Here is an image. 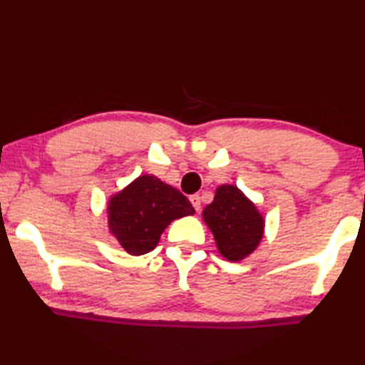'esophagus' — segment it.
I'll use <instances>...</instances> for the list:
<instances>
[{
  "label": "esophagus",
  "instance_id": "34e87169",
  "mask_svg": "<svg viewBox=\"0 0 365 365\" xmlns=\"http://www.w3.org/2000/svg\"><path fill=\"white\" fill-rule=\"evenodd\" d=\"M190 201H191V205H193V207L196 209L197 212L201 211V196L200 195H191L190 196Z\"/></svg>",
  "mask_w": 365,
  "mask_h": 365
}]
</instances>
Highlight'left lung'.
<instances>
[{
	"instance_id": "left-lung-1",
	"label": "left lung",
	"mask_w": 365,
	"mask_h": 365,
	"mask_svg": "<svg viewBox=\"0 0 365 365\" xmlns=\"http://www.w3.org/2000/svg\"><path fill=\"white\" fill-rule=\"evenodd\" d=\"M215 245L228 261H242L257 248L264 233V219L257 207L233 185L215 190L214 201L202 211Z\"/></svg>"
}]
</instances>
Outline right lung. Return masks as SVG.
<instances>
[{"instance_id": "add662e5", "label": "right lung", "mask_w": 365, "mask_h": 365, "mask_svg": "<svg viewBox=\"0 0 365 365\" xmlns=\"http://www.w3.org/2000/svg\"><path fill=\"white\" fill-rule=\"evenodd\" d=\"M188 197L154 175H141L108 206L109 230L128 255L153 251L172 220L193 215Z\"/></svg>"}]
</instances>
